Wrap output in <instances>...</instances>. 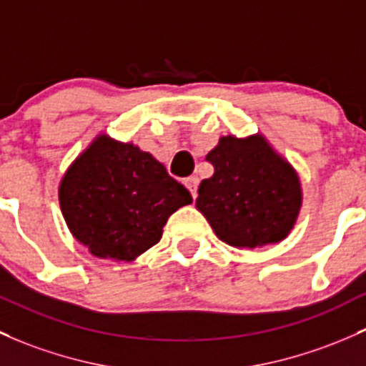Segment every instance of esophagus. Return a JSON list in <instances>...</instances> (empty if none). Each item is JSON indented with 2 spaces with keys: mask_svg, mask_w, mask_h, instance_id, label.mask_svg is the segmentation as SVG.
<instances>
[{
  "mask_svg": "<svg viewBox=\"0 0 366 366\" xmlns=\"http://www.w3.org/2000/svg\"><path fill=\"white\" fill-rule=\"evenodd\" d=\"M184 187L188 188V192L192 194V197H197V187H199V178H195V176H190V178L184 179Z\"/></svg>",
  "mask_w": 366,
  "mask_h": 366,
  "instance_id": "obj_1",
  "label": "esophagus"
}]
</instances>
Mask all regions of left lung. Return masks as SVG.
Returning a JSON list of instances; mask_svg holds the SVG:
<instances>
[{
	"instance_id": "left-lung-1",
	"label": "left lung",
	"mask_w": 366,
	"mask_h": 366,
	"mask_svg": "<svg viewBox=\"0 0 366 366\" xmlns=\"http://www.w3.org/2000/svg\"><path fill=\"white\" fill-rule=\"evenodd\" d=\"M206 160L214 172L200 183L195 206L223 242L253 249L290 234L302 206L300 179L265 137L223 136Z\"/></svg>"
}]
</instances>
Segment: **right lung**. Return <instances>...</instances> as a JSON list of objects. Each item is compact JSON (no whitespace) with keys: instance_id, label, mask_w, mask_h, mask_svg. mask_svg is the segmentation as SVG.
<instances>
[{"instance_id":"1","label":"right lung","mask_w":366,"mask_h":366,"mask_svg":"<svg viewBox=\"0 0 366 366\" xmlns=\"http://www.w3.org/2000/svg\"><path fill=\"white\" fill-rule=\"evenodd\" d=\"M192 202L152 153L97 136L62 176L66 225L94 257L132 262L162 237L167 218Z\"/></svg>"}]
</instances>
